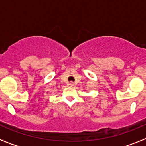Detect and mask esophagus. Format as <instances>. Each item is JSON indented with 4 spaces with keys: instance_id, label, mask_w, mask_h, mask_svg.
Listing matches in <instances>:
<instances>
[{
    "instance_id": "esophagus-1",
    "label": "esophagus",
    "mask_w": 146,
    "mask_h": 146,
    "mask_svg": "<svg viewBox=\"0 0 146 146\" xmlns=\"http://www.w3.org/2000/svg\"><path fill=\"white\" fill-rule=\"evenodd\" d=\"M70 85H74V83H73V82H70V84H69Z\"/></svg>"
}]
</instances>
